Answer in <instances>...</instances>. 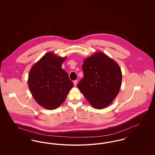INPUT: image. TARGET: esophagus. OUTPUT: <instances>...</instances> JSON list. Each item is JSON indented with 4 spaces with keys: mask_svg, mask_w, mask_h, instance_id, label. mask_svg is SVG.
<instances>
[{
    "mask_svg": "<svg viewBox=\"0 0 155 155\" xmlns=\"http://www.w3.org/2000/svg\"><path fill=\"white\" fill-rule=\"evenodd\" d=\"M77 83H78V81L77 80H75V81H73V84H74V85L75 87L77 86Z\"/></svg>",
    "mask_w": 155,
    "mask_h": 155,
    "instance_id": "34e87169",
    "label": "esophagus"
}]
</instances>
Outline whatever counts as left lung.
Here are the masks:
<instances>
[{"mask_svg": "<svg viewBox=\"0 0 155 155\" xmlns=\"http://www.w3.org/2000/svg\"><path fill=\"white\" fill-rule=\"evenodd\" d=\"M84 78L77 84L83 95L95 109L109 106L118 95L122 73L118 64L102 52H96L84 59Z\"/></svg>", "mask_w": 155, "mask_h": 155, "instance_id": "left-lung-1", "label": "left lung"}]
</instances>
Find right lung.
Here are the masks:
<instances>
[{"label":"right lung","mask_w":155,"mask_h":155,"mask_svg":"<svg viewBox=\"0 0 155 155\" xmlns=\"http://www.w3.org/2000/svg\"><path fill=\"white\" fill-rule=\"evenodd\" d=\"M66 58L48 52L30 70L28 79L30 92L37 103L46 109L59 107L74 86L61 68Z\"/></svg>","instance_id":"right-lung-1"}]
</instances>
